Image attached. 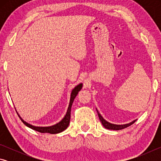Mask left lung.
Instances as JSON below:
<instances>
[{
	"label": "left lung",
	"instance_id": "8db88e82",
	"mask_svg": "<svg viewBox=\"0 0 161 161\" xmlns=\"http://www.w3.org/2000/svg\"><path fill=\"white\" fill-rule=\"evenodd\" d=\"M97 109V108H96ZM97 114H98V116H99V118L100 119L101 122H102V124L104 128L107 129H109V130H121V129H124L125 128H127L128 126H130V125H132L134 122L136 121V120H134V121H133L132 122H130L129 124H121V125H117V124H111L109 122H108L106 121V120L103 118L102 116V115L99 114V111L97 109Z\"/></svg>",
	"mask_w": 161,
	"mask_h": 161
}]
</instances>
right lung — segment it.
I'll list each match as a JSON object with an SVG mask.
<instances>
[{
    "label": "right lung",
    "instance_id": "right-lung-1",
    "mask_svg": "<svg viewBox=\"0 0 161 161\" xmlns=\"http://www.w3.org/2000/svg\"><path fill=\"white\" fill-rule=\"evenodd\" d=\"M81 88H82V84L80 83L78 85L76 86L74 89H72V93H71V97H70V101H69V107H68L67 113L65 114V116H64V118L62 119L59 123L53 125V126H45V127H42V126H32V125L28 123H27L26 121H24V120L21 118L20 115L18 114V116L20 117V119H21V121L23 122V124L25 125L31 129H33L35 130H37L38 132L40 133H51V134H55V133H59L62 131H63L65 129H67L69 124V121H70V114H71V108H72V103L74 102V100L75 99V97H77V95L78 94V92H80Z\"/></svg>",
    "mask_w": 161,
    "mask_h": 161
}]
</instances>
